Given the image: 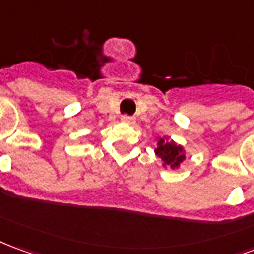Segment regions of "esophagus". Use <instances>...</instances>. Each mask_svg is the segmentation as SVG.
Returning a JSON list of instances; mask_svg holds the SVG:
<instances>
[{"mask_svg":"<svg viewBox=\"0 0 254 254\" xmlns=\"http://www.w3.org/2000/svg\"><path fill=\"white\" fill-rule=\"evenodd\" d=\"M121 121L124 124H127V125H133L134 124V118L133 117H129V115H122Z\"/></svg>","mask_w":254,"mask_h":254,"instance_id":"obj_1","label":"esophagus"}]
</instances>
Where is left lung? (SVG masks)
<instances>
[{
  "label": "left lung",
  "mask_w": 254,
  "mask_h": 254,
  "mask_svg": "<svg viewBox=\"0 0 254 254\" xmlns=\"http://www.w3.org/2000/svg\"><path fill=\"white\" fill-rule=\"evenodd\" d=\"M155 154L162 159V166L165 169H177L186 161V150L184 147L177 144L176 141L169 139L168 136L157 137V148Z\"/></svg>",
  "instance_id": "8db88e82"
}]
</instances>
